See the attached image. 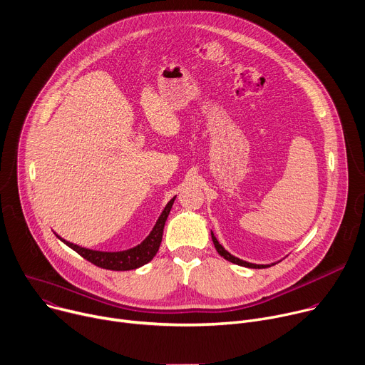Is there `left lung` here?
<instances>
[{"label":"left lung","mask_w":365,"mask_h":365,"mask_svg":"<svg viewBox=\"0 0 365 365\" xmlns=\"http://www.w3.org/2000/svg\"><path fill=\"white\" fill-rule=\"evenodd\" d=\"M211 237H212V242H214V246H215L217 252H218L224 259H227V260H228V262H231V263H236V264H240V267H245V268H253V269L269 268V267H272V264H275V263H271V264H257V263H250V262L242 260V259H239V257H236V256L231 255L230 252H227V250L220 245V242L217 240V237L214 236L212 231H211ZM277 263H278V262H277Z\"/></svg>","instance_id":"8db88e82"}]
</instances>
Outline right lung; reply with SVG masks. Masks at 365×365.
<instances>
[{"label": "right lung", "mask_w": 365, "mask_h": 365, "mask_svg": "<svg viewBox=\"0 0 365 365\" xmlns=\"http://www.w3.org/2000/svg\"><path fill=\"white\" fill-rule=\"evenodd\" d=\"M175 200H176V196L172 197V200L168 202V205L164 207V210L161 211L160 217L157 218L153 230L150 231V235L140 245L130 247V249H126V250H119V252L93 250V249L81 247L78 245H74L68 240H65L61 236H58L56 233L55 235L62 243H65L68 247L76 250L78 255H81L88 262L94 263L98 268L110 269V271L137 269V268L143 267V264L148 263L158 252V247H160V243L163 239V228H164L165 220H168V217L170 214Z\"/></svg>", "instance_id": "right-lung-1"}]
</instances>
